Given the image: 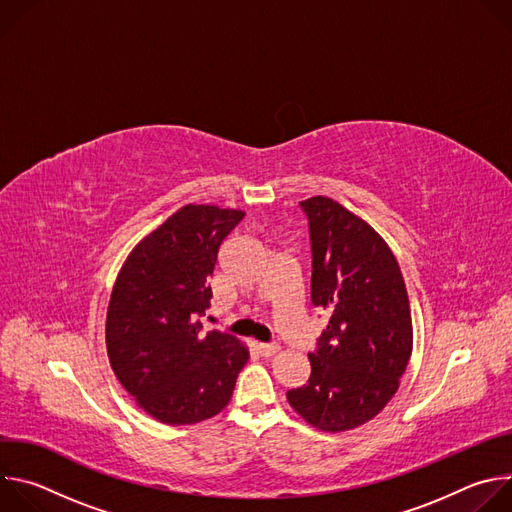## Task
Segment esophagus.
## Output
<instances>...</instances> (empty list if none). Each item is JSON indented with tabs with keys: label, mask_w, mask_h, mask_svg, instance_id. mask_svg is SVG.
Returning a JSON list of instances; mask_svg holds the SVG:
<instances>
[{
	"label": "esophagus",
	"mask_w": 512,
	"mask_h": 512,
	"mask_svg": "<svg viewBox=\"0 0 512 512\" xmlns=\"http://www.w3.org/2000/svg\"><path fill=\"white\" fill-rule=\"evenodd\" d=\"M257 350L261 356H273L279 350V346L277 344H257Z\"/></svg>",
	"instance_id": "1"
}]
</instances>
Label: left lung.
Returning a JSON list of instances; mask_svg holds the SVG:
<instances>
[{
	"mask_svg": "<svg viewBox=\"0 0 512 512\" xmlns=\"http://www.w3.org/2000/svg\"><path fill=\"white\" fill-rule=\"evenodd\" d=\"M310 221L312 304L330 314L310 352L312 375L287 401L312 427L338 433L379 415L411 350L407 287L385 239L328 196L300 202Z\"/></svg>",
	"mask_w": 512,
	"mask_h": 512,
	"instance_id": "1",
	"label": "left lung"
}]
</instances>
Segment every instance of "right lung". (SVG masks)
<instances>
[{"mask_svg":"<svg viewBox=\"0 0 512 512\" xmlns=\"http://www.w3.org/2000/svg\"><path fill=\"white\" fill-rule=\"evenodd\" d=\"M243 210L186 204L125 259L107 308L111 369L135 403L168 425L221 413L249 350L218 330L200 334L218 249Z\"/></svg>","mask_w":512,"mask_h":512,"instance_id":"obj_1","label":"right lung"}]
</instances>
